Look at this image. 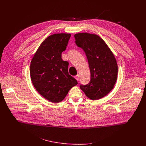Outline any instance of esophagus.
I'll list each match as a JSON object with an SVG mask.
<instances>
[{
	"mask_svg": "<svg viewBox=\"0 0 146 146\" xmlns=\"http://www.w3.org/2000/svg\"><path fill=\"white\" fill-rule=\"evenodd\" d=\"M74 78H75L77 80H78V78H79V75H78V74H77L76 76H74Z\"/></svg>",
	"mask_w": 146,
	"mask_h": 146,
	"instance_id": "1",
	"label": "esophagus"
}]
</instances>
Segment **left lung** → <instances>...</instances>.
I'll return each instance as SVG.
<instances>
[{
    "label": "left lung",
    "instance_id": "1",
    "mask_svg": "<svg viewBox=\"0 0 146 146\" xmlns=\"http://www.w3.org/2000/svg\"><path fill=\"white\" fill-rule=\"evenodd\" d=\"M76 43L86 52L91 73V81L81 90L90 99L106 96L117 80L118 65L114 54L99 36L86 32L74 35Z\"/></svg>",
    "mask_w": 146,
    "mask_h": 146
}]
</instances>
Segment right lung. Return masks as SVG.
<instances>
[{"mask_svg":"<svg viewBox=\"0 0 146 146\" xmlns=\"http://www.w3.org/2000/svg\"><path fill=\"white\" fill-rule=\"evenodd\" d=\"M70 33H55L41 43L30 64V76L36 91L52 103L63 100L69 90L77 84L69 74V62L61 54L66 48Z\"/></svg>","mask_w":146,"mask_h":146,"instance_id":"right-lung-1","label":"right lung"}]
</instances>
